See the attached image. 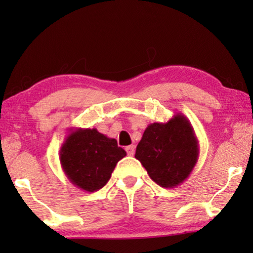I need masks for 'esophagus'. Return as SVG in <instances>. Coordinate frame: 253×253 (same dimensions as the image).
Wrapping results in <instances>:
<instances>
[{
    "label": "esophagus",
    "mask_w": 253,
    "mask_h": 253,
    "mask_svg": "<svg viewBox=\"0 0 253 253\" xmlns=\"http://www.w3.org/2000/svg\"><path fill=\"white\" fill-rule=\"evenodd\" d=\"M134 150H136V147H134V145H130V146H126V151L127 155H130V157H132L134 154Z\"/></svg>",
    "instance_id": "obj_1"
}]
</instances>
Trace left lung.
Instances as JSON below:
<instances>
[{
    "label": "left lung",
    "instance_id": "1",
    "mask_svg": "<svg viewBox=\"0 0 253 253\" xmlns=\"http://www.w3.org/2000/svg\"><path fill=\"white\" fill-rule=\"evenodd\" d=\"M134 158L158 185L171 189L181 184L199 158L198 139L190 121L177 113L168 122L150 124L137 145Z\"/></svg>",
    "mask_w": 253,
    "mask_h": 253
}]
</instances>
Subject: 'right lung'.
Here are the masks:
<instances>
[{"instance_id": "1", "label": "right lung", "mask_w": 253, "mask_h": 253, "mask_svg": "<svg viewBox=\"0 0 253 253\" xmlns=\"http://www.w3.org/2000/svg\"><path fill=\"white\" fill-rule=\"evenodd\" d=\"M126 155L117 141L96 129H70L60 150V162L72 184L87 192L109 181L117 162Z\"/></svg>"}]
</instances>
